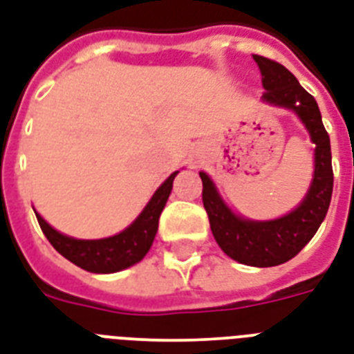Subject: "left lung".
Here are the masks:
<instances>
[{
    "label": "left lung",
    "instance_id": "obj_1",
    "mask_svg": "<svg viewBox=\"0 0 354 354\" xmlns=\"http://www.w3.org/2000/svg\"><path fill=\"white\" fill-rule=\"evenodd\" d=\"M253 59L259 64L262 86L266 88L262 100L295 111L316 144V169L310 190L288 216L273 221H249L234 216L225 207L207 174L201 171L199 177L203 180V207L221 251L240 264L271 268L294 259L325 220L334 185L333 157L330 140L323 127L316 100L281 62L260 55H253Z\"/></svg>",
    "mask_w": 354,
    "mask_h": 354
}]
</instances>
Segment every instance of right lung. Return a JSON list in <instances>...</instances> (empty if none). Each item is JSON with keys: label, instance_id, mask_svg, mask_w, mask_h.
I'll return each instance as SVG.
<instances>
[{"label": "right lung", "instance_id": "add662e5", "mask_svg": "<svg viewBox=\"0 0 354 354\" xmlns=\"http://www.w3.org/2000/svg\"><path fill=\"white\" fill-rule=\"evenodd\" d=\"M175 175L177 171L164 180L162 186L151 197V201L147 203L144 212L116 236L103 238V240H75V238L57 232L37 214L38 225L49 243L64 259L79 268L92 271V273H114V271L125 270L144 259L151 248L158 229V218L171 194Z\"/></svg>", "mask_w": 354, "mask_h": 354}]
</instances>
